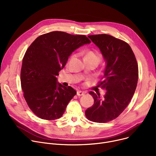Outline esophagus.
Segmentation results:
<instances>
[{"label":"esophagus","mask_w":156,"mask_h":156,"mask_svg":"<svg viewBox=\"0 0 156 156\" xmlns=\"http://www.w3.org/2000/svg\"><path fill=\"white\" fill-rule=\"evenodd\" d=\"M85 92L84 91H81V90H78L77 91V95L78 96H81L85 95Z\"/></svg>","instance_id":"1"}]
</instances>
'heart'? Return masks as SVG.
Segmentation results:
<instances>
[{
  "instance_id": "heart-1",
  "label": "heart",
  "mask_w": 156,
  "mask_h": 156,
  "mask_svg": "<svg viewBox=\"0 0 156 156\" xmlns=\"http://www.w3.org/2000/svg\"><path fill=\"white\" fill-rule=\"evenodd\" d=\"M73 57H74V55H72L71 57V59H72ZM85 59H93V60H95L99 62L101 58H100L99 55L97 54L95 52H94L93 51H88L86 53V54L85 55Z\"/></svg>"
}]
</instances>
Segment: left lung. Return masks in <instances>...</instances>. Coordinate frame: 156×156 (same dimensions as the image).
Masks as SVG:
<instances>
[{"mask_svg": "<svg viewBox=\"0 0 156 156\" xmlns=\"http://www.w3.org/2000/svg\"><path fill=\"white\" fill-rule=\"evenodd\" d=\"M99 48L107 63L98 87L105 89L103 97L90 92L94 99L85 111L87 118L106 122L118 118L126 109L136 88L138 68L136 57L128 44L107 34L88 36Z\"/></svg>", "mask_w": 156, "mask_h": 156, "instance_id": "left-lung-1", "label": "left lung"}]
</instances>
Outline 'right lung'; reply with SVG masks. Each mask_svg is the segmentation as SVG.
Wrapping results in <instances>:
<instances>
[{
    "mask_svg": "<svg viewBox=\"0 0 156 156\" xmlns=\"http://www.w3.org/2000/svg\"><path fill=\"white\" fill-rule=\"evenodd\" d=\"M85 35L55 31L37 37L24 54L21 85L28 107L38 118H61L76 92L57 82L56 76L76 48L90 43Z\"/></svg>",
    "mask_w": 156,
    "mask_h": 156,
    "instance_id": "1",
    "label": "right lung"
}]
</instances>
